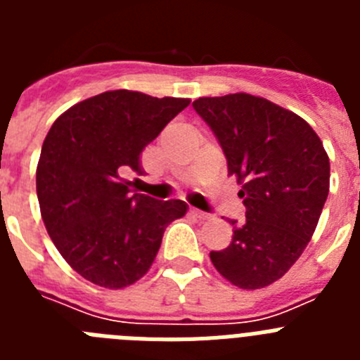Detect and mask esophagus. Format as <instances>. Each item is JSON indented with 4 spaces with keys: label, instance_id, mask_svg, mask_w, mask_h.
Wrapping results in <instances>:
<instances>
[{
    "label": "esophagus",
    "instance_id": "1",
    "mask_svg": "<svg viewBox=\"0 0 360 360\" xmlns=\"http://www.w3.org/2000/svg\"><path fill=\"white\" fill-rule=\"evenodd\" d=\"M189 212L198 219H207L209 216H211V214H207V212H203V211H200V209H195V207H191Z\"/></svg>",
    "mask_w": 360,
    "mask_h": 360
}]
</instances>
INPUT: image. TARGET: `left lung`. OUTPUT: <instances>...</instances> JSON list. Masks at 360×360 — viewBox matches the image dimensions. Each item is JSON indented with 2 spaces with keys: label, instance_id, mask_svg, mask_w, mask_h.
I'll return each mask as SVG.
<instances>
[{
  "label": "left lung",
  "instance_id": "8db88e82",
  "mask_svg": "<svg viewBox=\"0 0 360 360\" xmlns=\"http://www.w3.org/2000/svg\"><path fill=\"white\" fill-rule=\"evenodd\" d=\"M218 139L247 207L211 262L245 290L269 287L307 249L330 191V160L310 124L263 97L231 94L193 103Z\"/></svg>",
  "mask_w": 360,
  "mask_h": 360
}]
</instances>
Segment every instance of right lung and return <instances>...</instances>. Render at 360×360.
Instances as JSON below:
<instances>
[{"mask_svg": "<svg viewBox=\"0 0 360 360\" xmlns=\"http://www.w3.org/2000/svg\"><path fill=\"white\" fill-rule=\"evenodd\" d=\"M189 98L113 90L81 101L52 124L36 173L37 200L53 245L77 274L124 288L142 278L165 227L187 212L182 200L131 193L141 155Z\"/></svg>", "mask_w": 360, "mask_h": 360, "instance_id": "obj_1", "label": "right lung"}]
</instances>
